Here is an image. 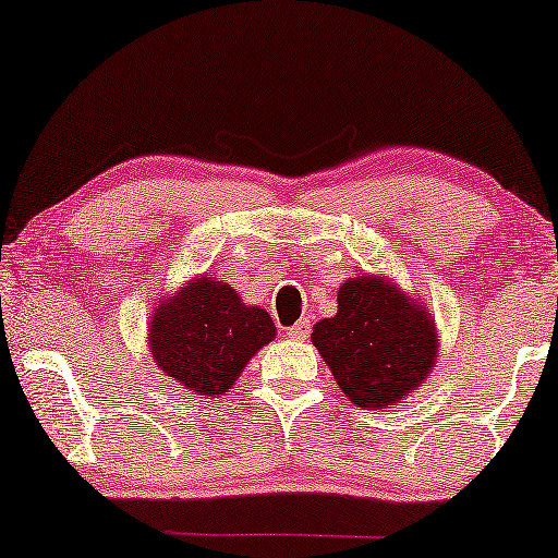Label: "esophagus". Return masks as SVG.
Wrapping results in <instances>:
<instances>
[{
    "mask_svg": "<svg viewBox=\"0 0 558 558\" xmlns=\"http://www.w3.org/2000/svg\"><path fill=\"white\" fill-rule=\"evenodd\" d=\"M287 335L292 340H307L310 338V323H307V319H302V323H296V325L289 327Z\"/></svg>",
    "mask_w": 558,
    "mask_h": 558,
    "instance_id": "34e87169",
    "label": "esophagus"
}]
</instances>
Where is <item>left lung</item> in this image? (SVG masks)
Here are the masks:
<instances>
[{"label": "left lung", "instance_id": "1", "mask_svg": "<svg viewBox=\"0 0 558 558\" xmlns=\"http://www.w3.org/2000/svg\"><path fill=\"white\" fill-rule=\"evenodd\" d=\"M312 342L342 393L365 411L401 403L437 361L432 317L378 277L345 281L338 315L315 325Z\"/></svg>", "mask_w": 558, "mask_h": 558}]
</instances>
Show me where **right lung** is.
Wrapping results in <instances>:
<instances>
[{
  "label": "right lung",
  "mask_w": 558,
  "mask_h": 558,
  "mask_svg": "<svg viewBox=\"0 0 558 558\" xmlns=\"http://www.w3.org/2000/svg\"><path fill=\"white\" fill-rule=\"evenodd\" d=\"M274 335L269 312L248 307L235 289L205 274L155 310L149 350L167 376L218 399Z\"/></svg>",
  "instance_id": "right-lung-1"
}]
</instances>
